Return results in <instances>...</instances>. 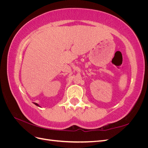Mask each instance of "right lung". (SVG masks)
<instances>
[{"label":"right lung","instance_id":"right-lung-1","mask_svg":"<svg viewBox=\"0 0 148 148\" xmlns=\"http://www.w3.org/2000/svg\"><path fill=\"white\" fill-rule=\"evenodd\" d=\"M34 103V104H35L36 106H38V107H40V106L38 104H37V103H36V102H33Z\"/></svg>","mask_w":148,"mask_h":148}]
</instances>
